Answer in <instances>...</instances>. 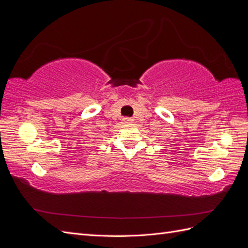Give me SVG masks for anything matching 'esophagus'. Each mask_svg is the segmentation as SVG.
Instances as JSON below:
<instances>
[{"instance_id":"34e87169","label":"esophagus","mask_w":248,"mask_h":248,"mask_svg":"<svg viewBox=\"0 0 248 248\" xmlns=\"http://www.w3.org/2000/svg\"><path fill=\"white\" fill-rule=\"evenodd\" d=\"M123 120H124V122H126V123H131L133 121V120L130 119V118H124Z\"/></svg>"}]
</instances>
